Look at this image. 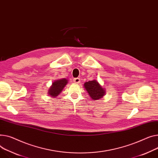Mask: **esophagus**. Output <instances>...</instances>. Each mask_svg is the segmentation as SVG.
<instances>
[{
    "instance_id": "obj_1",
    "label": "esophagus",
    "mask_w": 158,
    "mask_h": 158,
    "mask_svg": "<svg viewBox=\"0 0 158 158\" xmlns=\"http://www.w3.org/2000/svg\"><path fill=\"white\" fill-rule=\"evenodd\" d=\"M73 82H74V83H77V84H78L81 82L80 78H78V77L77 78H74L73 79Z\"/></svg>"
}]
</instances>
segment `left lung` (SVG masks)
Returning <instances> with one entry per match:
<instances>
[{
	"instance_id": "left-lung-1",
	"label": "left lung",
	"mask_w": 158,
	"mask_h": 158,
	"mask_svg": "<svg viewBox=\"0 0 158 158\" xmlns=\"http://www.w3.org/2000/svg\"><path fill=\"white\" fill-rule=\"evenodd\" d=\"M85 88L89 94V97L93 100H98L106 94L105 89L97 80H93L86 82L84 85Z\"/></svg>"
}]
</instances>
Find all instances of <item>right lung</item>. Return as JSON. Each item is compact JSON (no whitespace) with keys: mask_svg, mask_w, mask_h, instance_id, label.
Listing matches in <instances>:
<instances>
[{"mask_svg":"<svg viewBox=\"0 0 158 158\" xmlns=\"http://www.w3.org/2000/svg\"><path fill=\"white\" fill-rule=\"evenodd\" d=\"M68 82L67 79H62L55 81L49 88L48 94L52 97H55L60 94Z\"/></svg>","mask_w":158,"mask_h":158,"instance_id":"right-lung-1","label":"right lung"}]
</instances>
